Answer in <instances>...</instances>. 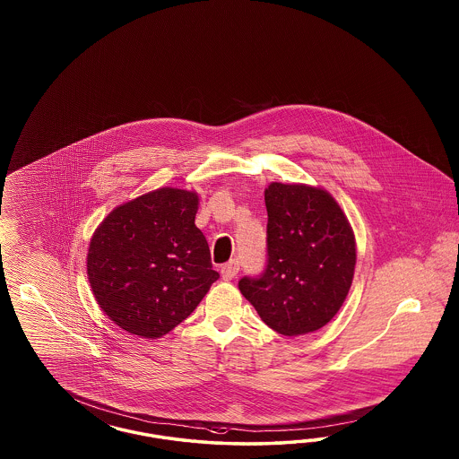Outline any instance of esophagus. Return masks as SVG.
Listing matches in <instances>:
<instances>
[{"instance_id": "obj_1", "label": "esophagus", "mask_w": 459, "mask_h": 459, "mask_svg": "<svg viewBox=\"0 0 459 459\" xmlns=\"http://www.w3.org/2000/svg\"><path fill=\"white\" fill-rule=\"evenodd\" d=\"M238 269H240V264H238V261L237 259H230L227 264L222 265V278L223 281H230V279H234L237 276V273H238Z\"/></svg>"}]
</instances>
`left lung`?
<instances>
[{
  "instance_id": "obj_1",
  "label": "left lung",
  "mask_w": 459,
  "mask_h": 459,
  "mask_svg": "<svg viewBox=\"0 0 459 459\" xmlns=\"http://www.w3.org/2000/svg\"><path fill=\"white\" fill-rule=\"evenodd\" d=\"M267 209V261L257 278L238 290L269 328L299 336L323 328L347 298L355 263V236L326 190L271 183Z\"/></svg>"
}]
</instances>
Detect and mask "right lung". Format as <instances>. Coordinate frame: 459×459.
Wrapping results in <instances>:
<instances>
[{
	"instance_id": "add662e5",
	"label": "right lung",
	"mask_w": 459,
	"mask_h": 459,
	"mask_svg": "<svg viewBox=\"0 0 459 459\" xmlns=\"http://www.w3.org/2000/svg\"><path fill=\"white\" fill-rule=\"evenodd\" d=\"M198 195L160 188L99 225L87 276L100 309L127 333L160 338L186 320L219 279L195 225Z\"/></svg>"
}]
</instances>
